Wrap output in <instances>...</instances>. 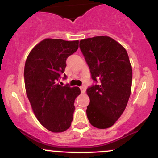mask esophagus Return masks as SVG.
<instances>
[{"instance_id": "obj_1", "label": "esophagus", "mask_w": 158, "mask_h": 158, "mask_svg": "<svg viewBox=\"0 0 158 158\" xmlns=\"http://www.w3.org/2000/svg\"><path fill=\"white\" fill-rule=\"evenodd\" d=\"M80 90H81V92L82 94H84L85 92V87H83V86L80 87Z\"/></svg>"}]
</instances>
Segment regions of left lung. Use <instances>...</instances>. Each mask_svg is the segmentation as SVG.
Here are the masks:
<instances>
[{
	"instance_id": "8db88e82",
	"label": "left lung",
	"mask_w": 158,
	"mask_h": 158,
	"mask_svg": "<svg viewBox=\"0 0 158 158\" xmlns=\"http://www.w3.org/2000/svg\"><path fill=\"white\" fill-rule=\"evenodd\" d=\"M91 78L99 84L87 89L90 104L86 113L96 128H108L122 115L131 95L132 68L128 53L108 36H96L79 41Z\"/></svg>"
}]
</instances>
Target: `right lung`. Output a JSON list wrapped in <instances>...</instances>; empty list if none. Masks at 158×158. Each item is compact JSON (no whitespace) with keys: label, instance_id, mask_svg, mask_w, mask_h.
<instances>
[{"label":"right lung","instance_id":"1","mask_svg":"<svg viewBox=\"0 0 158 158\" xmlns=\"http://www.w3.org/2000/svg\"><path fill=\"white\" fill-rule=\"evenodd\" d=\"M78 48V40L45 39L32 48L25 62V88L32 109L39 123L55 133L71 126L74 101L81 93L79 87L57 82L64 72L67 59Z\"/></svg>","mask_w":158,"mask_h":158}]
</instances>
